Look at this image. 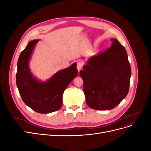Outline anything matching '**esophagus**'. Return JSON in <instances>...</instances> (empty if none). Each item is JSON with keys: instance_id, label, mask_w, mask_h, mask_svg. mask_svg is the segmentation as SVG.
I'll return each mask as SVG.
<instances>
[{"instance_id": "1", "label": "esophagus", "mask_w": 151, "mask_h": 151, "mask_svg": "<svg viewBox=\"0 0 151 151\" xmlns=\"http://www.w3.org/2000/svg\"><path fill=\"white\" fill-rule=\"evenodd\" d=\"M83 65H84L83 62H77V70H78L79 71H80L82 69V68H83Z\"/></svg>"}]
</instances>
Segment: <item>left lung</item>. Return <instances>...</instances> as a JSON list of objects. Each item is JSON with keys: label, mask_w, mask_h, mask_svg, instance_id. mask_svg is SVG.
<instances>
[{"label": "left lung", "mask_w": 151, "mask_h": 151, "mask_svg": "<svg viewBox=\"0 0 151 151\" xmlns=\"http://www.w3.org/2000/svg\"><path fill=\"white\" fill-rule=\"evenodd\" d=\"M111 47L91 57L79 74L88 106L96 110L116 107L129 91L131 68L125 48L116 39Z\"/></svg>", "instance_id": "8db88e82"}]
</instances>
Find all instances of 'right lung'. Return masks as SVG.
<instances>
[{"label":"right lung","mask_w":151,"mask_h":151,"mask_svg":"<svg viewBox=\"0 0 151 151\" xmlns=\"http://www.w3.org/2000/svg\"><path fill=\"white\" fill-rule=\"evenodd\" d=\"M38 40L29 42L21 52L17 61L16 79L24 103L39 113L56 111L62 105V95L67 87L78 74L77 63L55 74L46 83H40L32 76L28 61Z\"/></svg>","instance_id":"right-lung-1"}]
</instances>
